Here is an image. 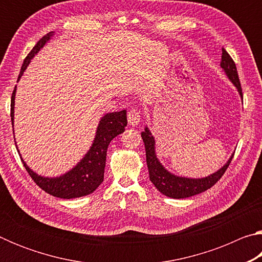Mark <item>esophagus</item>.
Masks as SVG:
<instances>
[{"mask_svg": "<svg viewBox=\"0 0 262 262\" xmlns=\"http://www.w3.org/2000/svg\"><path fill=\"white\" fill-rule=\"evenodd\" d=\"M141 120V113L137 108H130L128 111V123L132 126H136Z\"/></svg>", "mask_w": 262, "mask_h": 262, "instance_id": "esophagus-1", "label": "esophagus"}]
</instances>
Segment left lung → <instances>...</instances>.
Segmentation results:
<instances>
[{
  "label": "left lung",
  "instance_id": "obj_1",
  "mask_svg": "<svg viewBox=\"0 0 262 262\" xmlns=\"http://www.w3.org/2000/svg\"><path fill=\"white\" fill-rule=\"evenodd\" d=\"M221 67L223 68L225 74L228 75L234 86L238 89V92L243 98V91L241 81H239L238 72L236 68V63L232 60V57L229 55V53L222 48V61ZM142 139L144 142L145 148V156H147V165L149 170V177L151 183L155 185L159 192L162 194L166 195L168 198L172 199H185L193 196V195L200 194L205 190L212 187L217 181H219L222 176L225 173L227 168L229 167L230 163H231L233 155L228 161L225 165L220 168L219 171L215 172L210 176L206 177V178L201 179H190V178H184V177H177L172 174L167 170L163 167V165L156 157L155 154V140L151 133L145 127L144 132H142Z\"/></svg>",
  "mask_w": 262,
  "mask_h": 262
}]
</instances>
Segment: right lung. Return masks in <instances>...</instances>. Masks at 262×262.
<instances>
[{"label":"right lung","mask_w":262,"mask_h":262,"mask_svg":"<svg viewBox=\"0 0 262 262\" xmlns=\"http://www.w3.org/2000/svg\"><path fill=\"white\" fill-rule=\"evenodd\" d=\"M53 35V32L47 33L46 35L39 40L35 46L31 50V52L25 57L23 66L20 68V73L18 79L23 75L24 70L28 67L30 61L34 54L40 51V48L50 40ZM15 94L16 86L14 89L11 96V110L10 117L11 123L14 125V106H15ZM127 126V113L126 110H122L120 112L107 113L101 118V120L97 128L96 137L92 147L89 150L84 158L79 162L73 170H70L67 173L56 177V178H45V177L38 176L37 173L31 170L26 165L25 162L21 159L24 166L30 174L31 178L37 184L42 190L46 193L53 195V196L61 199H74L81 198L84 195H89L95 192L96 188L103 183L104 180V170L106 164V152L110 142L115 136L125 132V127Z\"/></svg>","instance_id":"1"}]
</instances>
